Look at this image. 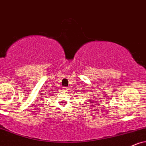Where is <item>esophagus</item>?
<instances>
[{
    "label": "esophagus",
    "mask_w": 146,
    "mask_h": 146,
    "mask_svg": "<svg viewBox=\"0 0 146 146\" xmlns=\"http://www.w3.org/2000/svg\"><path fill=\"white\" fill-rule=\"evenodd\" d=\"M62 91L64 92L68 91V88H67V87H63V88H62Z\"/></svg>",
    "instance_id": "34e87169"
}]
</instances>
